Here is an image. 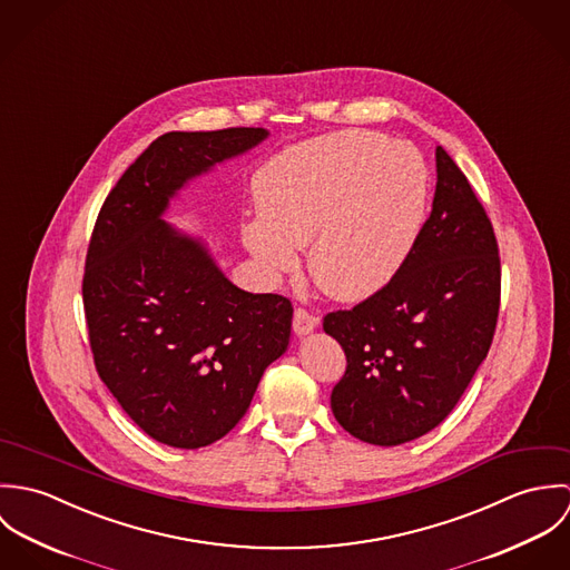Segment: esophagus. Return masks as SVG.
Listing matches in <instances>:
<instances>
[{"instance_id": "34e87169", "label": "esophagus", "mask_w": 570, "mask_h": 570, "mask_svg": "<svg viewBox=\"0 0 570 570\" xmlns=\"http://www.w3.org/2000/svg\"><path fill=\"white\" fill-rule=\"evenodd\" d=\"M292 326H294V333L307 335V333H312V331L318 326V318H316L312 312H307V309H303V307H296Z\"/></svg>"}]
</instances>
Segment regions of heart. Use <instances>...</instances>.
<instances>
[{
	"mask_svg": "<svg viewBox=\"0 0 570 570\" xmlns=\"http://www.w3.org/2000/svg\"><path fill=\"white\" fill-rule=\"evenodd\" d=\"M261 217L242 239L272 272L298 263L309 246L314 281L340 301H364L404 265L421 230L428 173L404 142L362 129L337 131L285 149L252 181Z\"/></svg>",
	"mask_w": 570,
	"mask_h": 570,
	"instance_id": "1",
	"label": "heart"
}]
</instances>
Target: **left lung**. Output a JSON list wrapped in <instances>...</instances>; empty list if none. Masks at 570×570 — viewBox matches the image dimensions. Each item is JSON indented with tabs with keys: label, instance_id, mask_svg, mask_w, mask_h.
Wrapping results in <instances>:
<instances>
[{
	"label": "left lung",
	"instance_id": "8db88e82",
	"mask_svg": "<svg viewBox=\"0 0 570 570\" xmlns=\"http://www.w3.org/2000/svg\"><path fill=\"white\" fill-rule=\"evenodd\" d=\"M500 307V254L483 204L436 147V190L397 274L323 321L346 355L331 410L360 441L402 445L436 428L488 357Z\"/></svg>",
	"mask_w": 570,
	"mask_h": 570
}]
</instances>
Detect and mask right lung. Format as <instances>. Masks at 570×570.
<instances>
[{"label":"right lung","mask_w":570,"mask_h":570,"mask_svg":"<svg viewBox=\"0 0 570 570\" xmlns=\"http://www.w3.org/2000/svg\"><path fill=\"white\" fill-rule=\"evenodd\" d=\"M265 136L261 127L164 134L94 224L82 307L96 371L131 421L170 448L226 436L289 344V298L239 289L204 245L160 219L186 179Z\"/></svg>","instance_id":"1"}]
</instances>
